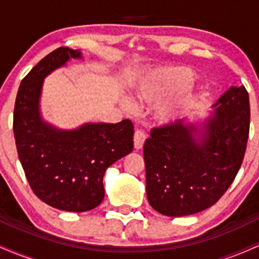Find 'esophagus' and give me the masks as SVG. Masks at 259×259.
Returning <instances> with one entry per match:
<instances>
[{
    "label": "esophagus",
    "mask_w": 259,
    "mask_h": 259,
    "mask_svg": "<svg viewBox=\"0 0 259 259\" xmlns=\"http://www.w3.org/2000/svg\"><path fill=\"white\" fill-rule=\"evenodd\" d=\"M145 140H146V134L142 132V130H135V133H134V147L136 150L142 148L145 144Z\"/></svg>",
    "instance_id": "34e87169"
}]
</instances>
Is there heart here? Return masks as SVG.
<instances>
[{"instance_id": "obj_1", "label": "heart", "mask_w": 259, "mask_h": 259, "mask_svg": "<svg viewBox=\"0 0 259 259\" xmlns=\"http://www.w3.org/2000/svg\"><path fill=\"white\" fill-rule=\"evenodd\" d=\"M194 74L190 69L183 67H168L159 68L154 70L140 84L138 95L141 100L150 103L160 102L167 95L174 91L175 89L185 86L192 81ZM195 103L194 94H185L180 96L175 102L170 105L163 106L158 111L159 120L173 121L179 117L180 113L191 108ZM127 106H132L127 103Z\"/></svg>"}]
</instances>
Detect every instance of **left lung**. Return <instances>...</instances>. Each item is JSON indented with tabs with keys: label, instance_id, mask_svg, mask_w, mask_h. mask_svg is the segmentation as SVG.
<instances>
[{
	"label": "left lung",
	"instance_id": "obj_1",
	"mask_svg": "<svg viewBox=\"0 0 259 259\" xmlns=\"http://www.w3.org/2000/svg\"><path fill=\"white\" fill-rule=\"evenodd\" d=\"M204 134L180 121L151 130L144 145L146 192L160 214L183 217L219 201L242 164L249 133V97L231 86L215 103Z\"/></svg>",
	"mask_w": 259,
	"mask_h": 259
}]
</instances>
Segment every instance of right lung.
Masks as SVG:
<instances>
[{
	"label": "right lung",
	"instance_id": "right-lung-1",
	"mask_svg": "<svg viewBox=\"0 0 259 259\" xmlns=\"http://www.w3.org/2000/svg\"><path fill=\"white\" fill-rule=\"evenodd\" d=\"M81 52L58 47L44 57L22 80L13 114L16 146L34 194L49 206L67 212H86L105 197L106 169L133 151L134 125L85 124L63 132L45 124L38 99L45 76Z\"/></svg>",
	"mask_w": 259,
	"mask_h": 259
}]
</instances>
